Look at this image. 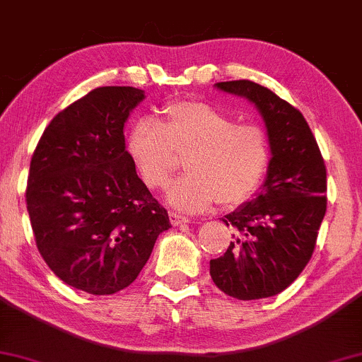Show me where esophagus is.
Listing matches in <instances>:
<instances>
[{"instance_id": "1", "label": "esophagus", "mask_w": 362, "mask_h": 362, "mask_svg": "<svg viewBox=\"0 0 362 362\" xmlns=\"http://www.w3.org/2000/svg\"><path fill=\"white\" fill-rule=\"evenodd\" d=\"M189 221H190V219L185 218V216H182L178 213H170V223H172L173 226H180V224H185Z\"/></svg>"}]
</instances>
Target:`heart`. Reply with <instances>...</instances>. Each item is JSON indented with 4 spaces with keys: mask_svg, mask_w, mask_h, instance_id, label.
Instances as JSON below:
<instances>
[{
    "mask_svg": "<svg viewBox=\"0 0 362 362\" xmlns=\"http://www.w3.org/2000/svg\"><path fill=\"white\" fill-rule=\"evenodd\" d=\"M163 124L143 117L129 132V153L149 189H165L184 156L187 173L168 189V202L201 213L214 202L235 207L255 192L267 170L271 146L255 124H236L211 103L178 100L163 109Z\"/></svg>",
    "mask_w": 362,
    "mask_h": 362,
    "instance_id": "heart-1",
    "label": "heart"
}]
</instances>
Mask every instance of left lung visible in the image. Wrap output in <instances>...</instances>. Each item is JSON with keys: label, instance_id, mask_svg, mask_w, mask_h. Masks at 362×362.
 <instances>
[{"label": "left lung", "instance_id": "left-lung-1", "mask_svg": "<svg viewBox=\"0 0 362 362\" xmlns=\"http://www.w3.org/2000/svg\"><path fill=\"white\" fill-rule=\"evenodd\" d=\"M247 98L267 129L272 158L260 194L223 221L233 242L211 260V277L228 296L260 300L284 291L306 267L327 211V168L303 114L274 91L248 80L216 83Z\"/></svg>", "mask_w": 362, "mask_h": 362}]
</instances>
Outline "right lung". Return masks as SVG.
Here are the masks:
<instances>
[{
  "label": "right lung",
  "instance_id": "1",
  "mask_svg": "<svg viewBox=\"0 0 362 362\" xmlns=\"http://www.w3.org/2000/svg\"><path fill=\"white\" fill-rule=\"evenodd\" d=\"M143 98L132 86L91 90L51 120L30 161L37 248L62 282L95 296L134 282L172 228L126 149L124 124Z\"/></svg>",
  "mask_w": 362,
  "mask_h": 362
}]
</instances>
